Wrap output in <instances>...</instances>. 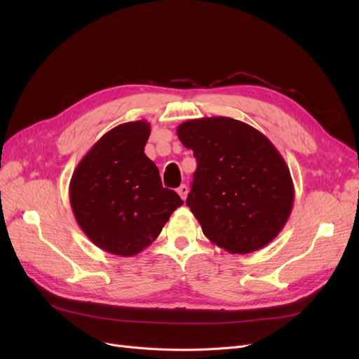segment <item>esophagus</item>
<instances>
[{
	"label": "esophagus",
	"mask_w": 359,
	"mask_h": 359,
	"mask_svg": "<svg viewBox=\"0 0 359 359\" xmlns=\"http://www.w3.org/2000/svg\"><path fill=\"white\" fill-rule=\"evenodd\" d=\"M187 192H189V189H187L186 184H182L180 187H177V194L180 195V198L184 201L186 196H187Z\"/></svg>",
	"instance_id": "obj_1"
}]
</instances>
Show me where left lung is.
I'll list each match as a JSON object with an SVG mask.
<instances>
[{
  "label": "left lung",
  "instance_id": "obj_1",
  "mask_svg": "<svg viewBox=\"0 0 359 359\" xmlns=\"http://www.w3.org/2000/svg\"><path fill=\"white\" fill-rule=\"evenodd\" d=\"M177 137L196 158L186 203L203 234L229 253L265 248L294 203L290 168L275 145L253 126L224 116L186 121Z\"/></svg>",
  "mask_w": 359,
  "mask_h": 359
}]
</instances>
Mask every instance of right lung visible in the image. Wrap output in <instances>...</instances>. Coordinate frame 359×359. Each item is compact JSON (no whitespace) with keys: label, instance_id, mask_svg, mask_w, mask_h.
Returning <instances> with one entry per match:
<instances>
[{"label":"right lung","instance_id":"obj_1","mask_svg":"<svg viewBox=\"0 0 359 359\" xmlns=\"http://www.w3.org/2000/svg\"><path fill=\"white\" fill-rule=\"evenodd\" d=\"M149 132L147 121L110 129L81 158L69 182L80 229L111 255L142 252L183 205L175 191L163 187L157 165L144 153Z\"/></svg>","mask_w":359,"mask_h":359}]
</instances>
